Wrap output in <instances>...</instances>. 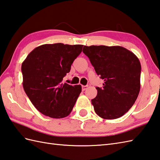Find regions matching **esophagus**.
Segmentation results:
<instances>
[{"label":"esophagus","mask_w":160,"mask_h":160,"mask_svg":"<svg viewBox=\"0 0 160 160\" xmlns=\"http://www.w3.org/2000/svg\"><path fill=\"white\" fill-rule=\"evenodd\" d=\"M88 88V86H82V90L85 91Z\"/></svg>","instance_id":"esophagus-1"}]
</instances>
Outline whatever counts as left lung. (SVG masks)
Wrapping results in <instances>:
<instances>
[{
    "label": "left lung",
    "instance_id": "8db88e82",
    "mask_svg": "<svg viewBox=\"0 0 160 160\" xmlns=\"http://www.w3.org/2000/svg\"><path fill=\"white\" fill-rule=\"evenodd\" d=\"M96 73L104 81L96 87L91 100L95 112L104 119H115L131 108L140 89L141 65L138 57L121 46H91L83 48Z\"/></svg>",
    "mask_w": 160,
    "mask_h": 160
}]
</instances>
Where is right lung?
Here are the masks:
<instances>
[{
    "label": "right lung",
    "mask_w": 160,
    "mask_h": 160,
    "mask_svg": "<svg viewBox=\"0 0 160 160\" xmlns=\"http://www.w3.org/2000/svg\"><path fill=\"white\" fill-rule=\"evenodd\" d=\"M82 46L44 44L35 48L22 62L24 90L41 113L54 118H64L71 113L82 87L62 81Z\"/></svg>",
    "instance_id": "add662e5"
}]
</instances>
